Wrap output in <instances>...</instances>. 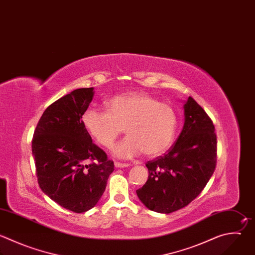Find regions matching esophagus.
Wrapping results in <instances>:
<instances>
[{
    "instance_id": "34e87169",
    "label": "esophagus",
    "mask_w": 255,
    "mask_h": 255,
    "mask_svg": "<svg viewBox=\"0 0 255 255\" xmlns=\"http://www.w3.org/2000/svg\"><path fill=\"white\" fill-rule=\"evenodd\" d=\"M114 165H115V167H120V168H123V167H128L129 166V164L128 163H121V162H115L114 163Z\"/></svg>"
}]
</instances>
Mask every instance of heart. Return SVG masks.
<instances>
[{"instance_id":"b5f03b06","label":"heart","mask_w":255,"mask_h":255,"mask_svg":"<svg viewBox=\"0 0 255 255\" xmlns=\"http://www.w3.org/2000/svg\"><path fill=\"white\" fill-rule=\"evenodd\" d=\"M82 121L90 135L104 147H110L124 131L128 134L112 151L121 158L164 153L171 146L178 125L175 109L143 92L113 97L107 110L89 108Z\"/></svg>"}]
</instances>
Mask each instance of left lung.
<instances>
[{"instance_id":"1","label":"left lung","mask_w":255,"mask_h":255,"mask_svg":"<svg viewBox=\"0 0 255 255\" xmlns=\"http://www.w3.org/2000/svg\"><path fill=\"white\" fill-rule=\"evenodd\" d=\"M185 122L175 144L163 156L148 161L147 182L136 193L150 210L171 213L187 206L212 176L217 157L214 125L204 109L189 97Z\"/></svg>"}]
</instances>
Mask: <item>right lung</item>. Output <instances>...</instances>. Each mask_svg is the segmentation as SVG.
I'll return each instance as SVG.
<instances>
[{"label": "right lung", "instance_id": "1", "mask_svg": "<svg viewBox=\"0 0 255 255\" xmlns=\"http://www.w3.org/2000/svg\"><path fill=\"white\" fill-rule=\"evenodd\" d=\"M94 88H81L51 104L32 140L36 175L42 191L75 213L93 208L105 191L114 162L92 142L82 116Z\"/></svg>", "mask_w": 255, "mask_h": 255}]
</instances>
